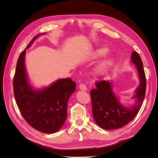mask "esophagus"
Listing matches in <instances>:
<instances>
[{"label": "esophagus", "instance_id": "obj_1", "mask_svg": "<svg viewBox=\"0 0 158 158\" xmlns=\"http://www.w3.org/2000/svg\"><path fill=\"white\" fill-rule=\"evenodd\" d=\"M79 89H80L81 91H83V92H84V91H86V90H87L86 85H85V84H81L79 85Z\"/></svg>", "mask_w": 158, "mask_h": 158}]
</instances>
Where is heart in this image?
Here are the masks:
<instances>
[{
    "mask_svg": "<svg viewBox=\"0 0 158 158\" xmlns=\"http://www.w3.org/2000/svg\"><path fill=\"white\" fill-rule=\"evenodd\" d=\"M109 49L106 47H100L95 49L91 54L92 59H98L106 55L109 52ZM114 60L112 56H108L101 60L95 67V74L98 76H103L106 74L113 66Z\"/></svg>",
    "mask_w": 158,
    "mask_h": 158,
    "instance_id": "b5f03b06",
    "label": "heart"
}]
</instances>
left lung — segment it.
<instances>
[{
    "instance_id": "1",
    "label": "left lung",
    "mask_w": 158,
    "mask_h": 158,
    "mask_svg": "<svg viewBox=\"0 0 158 158\" xmlns=\"http://www.w3.org/2000/svg\"><path fill=\"white\" fill-rule=\"evenodd\" d=\"M131 60L135 65L139 78V85L132 97L135 102L131 106H126L120 102L114 92L111 80L96 82V88L90 92L94 120L99 127L106 130H114L127 125L136 116L144 101L146 81L142 61L136 51L132 52Z\"/></svg>"
}]
</instances>
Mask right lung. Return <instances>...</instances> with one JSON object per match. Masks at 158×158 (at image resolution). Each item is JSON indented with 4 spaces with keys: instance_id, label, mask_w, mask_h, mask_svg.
Here are the masks:
<instances>
[{
    "instance_id": "right-lung-1",
    "label": "right lung",
    "mask_w": 158,
    "mask_h": 158,
    "mask_svg": "<svg viewBox=\"0 0 158 158\" xmlns=\"http://www.w3.org/2000/svg\"><path fill=\"white\" fill-rule=\"evenodd\" d=\"M44 34L33 37L19 56L13 87L17 106L26 122L38 131L51 134L64 125L69 99L75 92L76 84L70 78L58 79L41 88H35L30 83L25 64L26 50Z\"/></svg>"
}]
</instances>
